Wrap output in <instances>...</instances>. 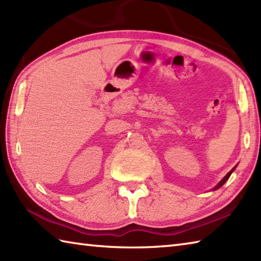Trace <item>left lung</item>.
Here are the masks:
<instances>
[{"label": "left lung", "instance_id": "left-lung-1", "mask_svg": "<svg viewBox=\"0 0 261 261\" xmlns=\"http://www.w3.org/2000/svg\"><path fill=\"white\" fill-rule=\"evenodd\" d=\"M236 167H237V166H236ZM236 167L234 168H232L230 171H229V173L228 174H226L224 177H223V178L222 179H221L220 181H219V184L218 185H215L214 187H213V191H216V190H219V188L221 187V186H223L224 185V182L226 181V180H228L229 179V177L231 176V174L232 173H233V171H234V169H236Z\"/></svg>", "mask_w": 261, "mask_h": 261}]
</instances>
